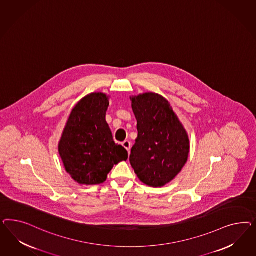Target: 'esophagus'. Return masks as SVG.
<instances>
[{
    "instance_id": "1",
    "label": "esophagus",
    "mask_w": 256,
    "mask_h": 256,
    "mask_svg": "<svg viewBox=\"0 0 256 256\" xmlns=\"http://www.w3.org/2000/svg\"><path fill=\"white\" fill-rule=\"evenodd\" d=\"M123 146H124L128 151V153H130V148H132V144H130V140H124L123 142Z\"/></svg>"
}]
</instances>
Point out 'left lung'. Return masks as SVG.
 <instances>
[{"label":"left lung","mask_w":256,"mask_h":256,"mask_svg":"<svg viewBox=\"0 0 256 256\" xmlns=\"http://www.w3.org/2000/svg\"><path fill=\"white\" fill-rule=\"evenodd\" d=\"M138 137L130 162L138 178L149 186H163L184 167L190 153L186 130L170 103L155 93L132 96Z\"/></svg>","instance_id":"left-lung-1"}]
</instances>
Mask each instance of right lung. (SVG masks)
I'll list each match as a JSON object with an SVG mask.
<instances>
[{
	"instance_id": "add662e5",
	"label": "right lung",
	"mask_w": 256,
	"mask_h": 256,
	"mask_svg": "<svg viewBox=\"0 0 256 256\" xmlns=\"http://www.w3.org/2000/svg\"><path fill=\"white\" fill-rule=\"evenodd\" d=\"M108 96L93 93L72 110L59 142L66 170L80 185L106 181L114 165L128 160V151L116 144L106 122Z\"/></svg>"
}]
</instances>
